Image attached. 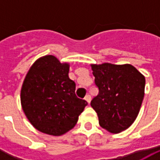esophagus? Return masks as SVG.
Returning a JSON list of instances; mask_svg holds the SVG:
<instances>
[{"mask_svg":"<svg viewBox=\"0 0 160 160\" xmlns=\"http://www.w3.org/2000/svg\"><path fill=\"white\" fill-rule=\"evenodd\" d=\"M84 100H85L86 102H88V103H90V102H91V96H90L89 94L85 95V97H84Z\"/></svg>","mask_w":160,"mask_h":160,"instance_id":"1","label":"esophagus"}]
</instances>
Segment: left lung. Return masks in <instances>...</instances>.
Segmentation results:
<instances>
[{
  "mask_svg": "<svg viewBox=\"0 0 160 160\" xmlns=\"http://www.w3.org/2000/svg\"><path fill=\"white\" fill-rule=\"evenodd\" d=\"M92 69L99 93L91 106L98 115L100 126L113 133L126 130L138 116L145 77L129 64L92 65Z\"/></svg>",
  "mask_w": 160,
  "mask_h": 160,
  "instance_id": "8db88e82",
  "label": "left lung"
}]
</instances>
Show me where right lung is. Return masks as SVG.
Here are the masks:
<instances>
[{"label":"right lung","instance_id":"add662e5","mask_svg":"<svg viewBox=\"0 0 160 160\" xmlns=\"http://www.w3.org/2000/svg\"><path fill=\"white\" fill-rule=\"evenodd\" d=\"M69 65L52 55L34 62L22 85V108L38 131L61 135L77 124L88 104L76 95V83L68 77Z\"/></svg>","mask_w":160,"mask_h":160}]
</instances>
